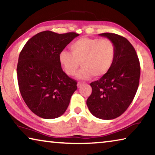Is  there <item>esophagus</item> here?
<instances>
[{
  "label": "esophagus",
  "mask_w": 155,
  "mask_h": 155,
  "mask_svg": "<svg viewBox=\"0 0 155 155\" xmlns=\"http://www.w3.org/2000/svg\"><path fill=\"white\" fill-rule=\"evenodd\" d=\"M84 83H85L84 82H81V81H79V82H78V83H77V86L78 87H81V85H83Z\"/></svg>",
  "instance_id": "1"
}]
</instances>
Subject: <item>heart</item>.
<instances>
[{
	"label": "heart",
	"mask_w": 155,
	"mask_h": 155,
	"mask_svg": "<svg viewBox=\"0 0 155 155\" xmlns=\"http://www.w3.org/2000/svg\"><path fill=\"white\" fill-rule=\"evenodd\" d=\"M71 52L62 51L59 61L68 75L75 74L79 67L82 68L77 77L88 78L94 76L102 77L112 68L115 59L116 48L114 41L109 39L81 38L70 46Z\"/></svg>",
	"instance_id": "obj_1"
}]
</instances>
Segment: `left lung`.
<instances>
[{"label":"left lung","mask_w":155,"mask_h":155,"mask_svg":"<svg viewBox=\"0 0 155 155\" xmlns=\"http://www.w3.org/2000/svg\"><path fill=\"white\" fill-rule=\"evenodd\" d=\"M116 48L115 61L109 72L90 83L92 92L87 100L91 114L103 120L119 117L128 109L137 92L140 64L134 47L124 37L104 33Z\"/></svg>","instance_id":"left-lung-1"}]
</instances>
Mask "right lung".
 I'll list each match as a JSON object with an SVG mask.
<instances>
[{
    "label": "right lung",
    "mask_w": 155,
    "mask_h": 155,
    "mask_svg": "<svg viewBox=\"0 0 155 155\" xmlns=\"http://www.w3.org/2000/svg\"><path fill=\"white\" fill-rule=\"evenodd\" d=\"M79 34L40 32L28 40L17 65L21 96L31 111L44 119L61 116L77 89V82L63 71L59 54Z\"/></svg>",
    "instance_id": "add662e5"
}]
</instances>
